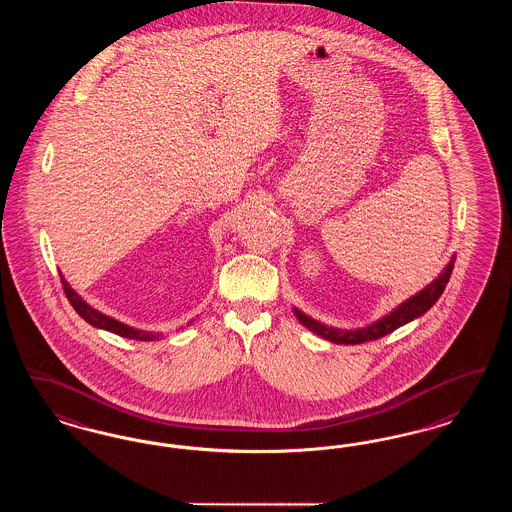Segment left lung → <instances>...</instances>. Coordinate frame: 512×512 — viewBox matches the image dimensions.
I'll use <instances>...</instances> for the list:
<instances>
[{
  "label": "left lung",
  "mask_w": 512,
  "mask_h": 512,
  "mask_svg": "<svg viewBox=\"0 0 512 512\" xmlns=\"http://www.w3.org/2000/svg\"><path fill=\"white\" fill-rule=\"evenodd\" d=\"M453 263H455V257H451L450 263L438 274V278H434L430 282L429 286L423 287L421 291L411 295L404 303H400L394 310H390L389 314H385L383 318L375 320L373 324H369L366 328H333V326L322 324V322L310 318L308 314H305L303 310H299L297 307H293V314L297 316V320L305 328L310 329L312 333H316L318 337L326 339L329 343H335V345H360V343H366V341H375V339H381V337L389 335L394 329L406 326L411 320L423 316L440 299V295L444 293L446 284L450 282Z\"/></svg>",
  "instance_id": "left-lung-1"
}]
</instances>
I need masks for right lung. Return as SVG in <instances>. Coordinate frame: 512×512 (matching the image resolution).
<instances>
[{"instance_id": "add662e5", "label": "right lung", "mask_w": 512, "mask_h": 512, "mask_svg": "<svg viewBox=\"0 0 512 512\" xmlns=\"http://www.w3.org/2000/svg\"><path fill=\"white\" fill-rule=\"evenodd\" d=\"M61 282L62 287H64V293H66V297H68V301H70V305L74 307V310L82 316L83 320H85L89 326H93V328L97 329H106V331H110V333H116V335L125 337V339H135V341H154V339H160V337H162V333H154V331H144V329L127 326V324H123L120 320H116V318H112V316H106L101 310L91 307L89 303L83 301L82 295H78V293L70 287V284L64 280L62 272ZM190 324H192V322H188L186 326H190Z\"/></svg>"}]
</instances>
